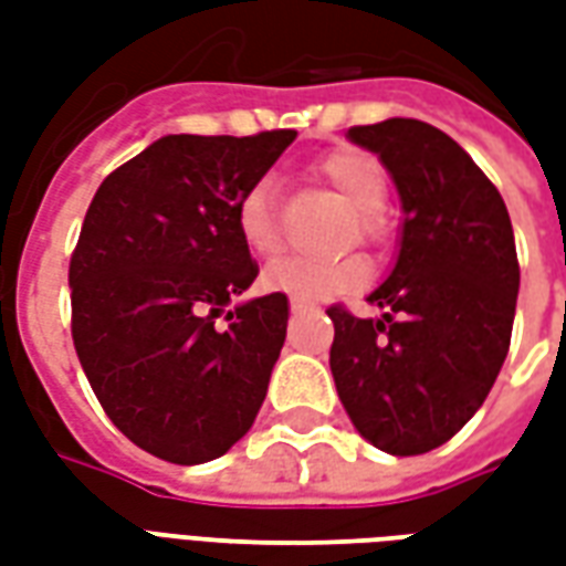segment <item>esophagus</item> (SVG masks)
<instances>
[{
    "instance_id": "esophagus-1",
    "label": "esophagus",
    "mask_w": 566,
    "mask_h": 566,
    "mask_svg": "<svg viewBox=\"0 0 566 566\" xmlns=\"http://www.w3.org/2000/svg\"><path fill=\"white\" fill-rule=\"evenodd\" d=\"M315 306V303H312V300H306V296H291V308H294V312H306V308H312Z\"/></svg>"
}]
</instances>
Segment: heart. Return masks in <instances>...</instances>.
Wrapping results in <instances>:
<instances>
[{
  "label": "heart",
  "instance_id": "heart-1",
  "mask_svg": "<svg viewBox=\"0 0 566 566\" xmlns=\"http://www.w3.org/2000/svg\"><path fill=\"white\" fill-rule=\"evenodd\" d=\"M318 172L327 178V185L355 206V223L348 230V239H360L367 245H379L385 235V218L381 206L388 199V178L376 157L364 150H333L324 157ZM235 230L251 254L272 258L282 251V221H279V187L275 178L263 175L254 185L245 187L235 206ZM369 266L360 258H284L270 263L263 270V287L270 291H287L294 296H321L348 294L360 284H367Z\"/></svg>",
  "mask_w": 566,
  "mask_h": 566
}]
</instances>
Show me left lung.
I'll return each mask as SVG.
<instances>
[{
	"instance_id": "8db88e82",
	"label": "left lung",
	"mask_w": 566,
	"mask_h": 566,
	"mask_svg": "<svg viewBox=\"0 0 566 566\" xmlns=\"http://www.w3.org/2000/svg\"><path fill=\"white\" fill-rule=\"evenodd\" d=\"M403 199L400 254L367 296L381 318L331 306V369L345 412L376 449L409 458L449 442L506 360L518 296L510 211L473 157L416 117L352 127Z\"/></svg>"
}]
</instances>
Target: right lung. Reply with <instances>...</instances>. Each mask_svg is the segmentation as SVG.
Returning <instances> with one entry per match:
<instances>
[{
    "instance_id": "obj_1",
    "label": "right lung",
    "mask_w": 566,
    "mask_h": 566,
    "mask_svg": "<svg viewBox=\"0 0 566 566\" xmlns=\"http://www.w3.org/2000/svg\"><path fill=\"white\" fill-rule=\"evenodd\" d=\"M294 129L163 136L105 178L69 260L72 343L105 416L169 463L221 458L254 424L287 333V296L217 315L258 263L235 206Z\"/></svg>"
}]
</instances>
